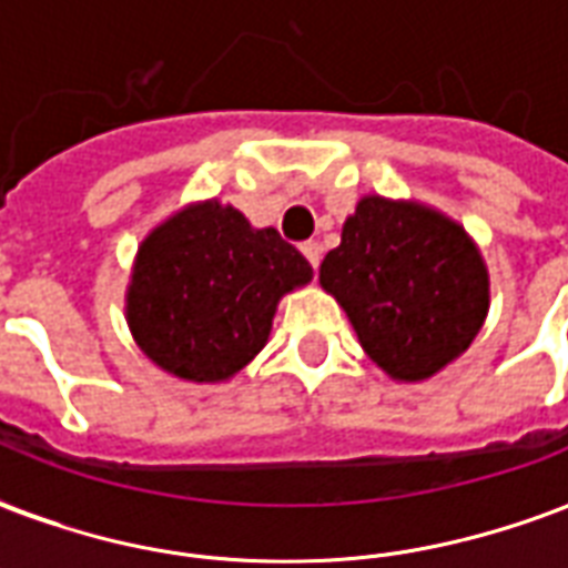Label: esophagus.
<instances>
[{
	"label": "esophagus",
	"mask_w": 568,
	"mask_h": 568,
	"mask_svg": "<svg viewBox=\"0 0 568 568\" xmlns=\"http://www.w3.org/2000/svg\"><path fill=\"white\" fill-rule=\"evenodd\" d=\"M301 253L306 255L310 265L318 267V262H322V244H318V241H306V244H301Z\"/></svg>",
	"instance_id": "esophagus-1"
}]
</instances>
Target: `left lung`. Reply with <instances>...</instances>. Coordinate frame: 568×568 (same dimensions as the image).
<instances>
[{
  "mask_svg": "<svg viewBox=\"0 0 568 568\" xmlns=\"http://www.w3.org/2000/svg\"><path fill=\"white\" fill-rule=\"evenodd\" d=\"M318 283L369 361L399 384L435 378L458 361L491 306L486 258L467 229L417 199L378 193L345 216Z\"/></svg>",
  "mask_w": 568,
  "mask_h": 568,
  "instance_id": "8db88e82",
  "label": "left lung"
}]
</instances>
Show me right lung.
I'll list each match as a JSON object with an SVG mask.
<instances>
[{
  "label": "right lung",
  "instance_id": "obj_1",
  "mask_svg": "<svg viewBox=\"0 0 568 568\" xmlns=\"http://www.w3.org/2000/svg\"><path fill=\"white\" fill-rule=\"evenodd\" d=\"M313 265L276 229L202 199L142 237L124 292L130 336L154 366L193 384L235 378L265 348L276 306Z\"/></svg>",
  "mask_w": 568,
  "mask_h": 568
}]
</instances>
